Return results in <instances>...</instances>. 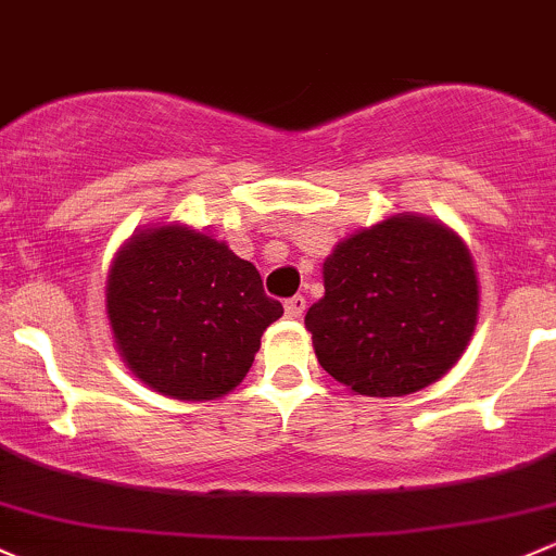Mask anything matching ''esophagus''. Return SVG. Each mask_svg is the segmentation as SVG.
I'll use <instances>...</instances> for the list:
<instances>
[{"label": "esophagus", "mask_w": 556, "mask_h": 556, "mask_svg": "<svg viewBox=\"0 0 556 556\" xmlns=\"http://www.w3.org/2000/svg\"><path fill=\"white\" fill-rule=\"evenodd\" d=\"M305 305H307V300L302 294H294V296H289V300H286V316L289 318H302V313H305Z\"/></svg>", "instance_id": "obj_1"}]
</instances>
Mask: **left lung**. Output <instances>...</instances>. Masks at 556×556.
<instances>
[{"label":"left lung","mask_w":556,"mask_h":556,"mask_svg":"<svg viewBox=\"0 0 556 556\" xmlns=\"http://www.w3.org/2000/svg\"><path fill=\"white\" fill-rule=\"evenodd\" d=\"M307 311L318 364L362 396H406L431 386L466 351L479 283L463 240L422 216H391L324 262Z\"/></svg>","instance_id":"8db88e82"}]
</instances>
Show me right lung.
Listing matches in <instances>:
<instances>
[{
  "label": "right lung",
  "mask_w": 556,
  "mask_h": 556,
  "mask_svg": "<svg viewBox=\"0 0 556 556\" xmlns=\"http://www.w3.org/2000/svg\"><path fill=\"white\" fill-rule=\"evenodd\" d=\"M106 313L139 380L165 396L208 402L243 380L283 305L225 243L187 227H154L114 260Z\"/></svg>",
  "instance_id": "1"
}]
</instances>
